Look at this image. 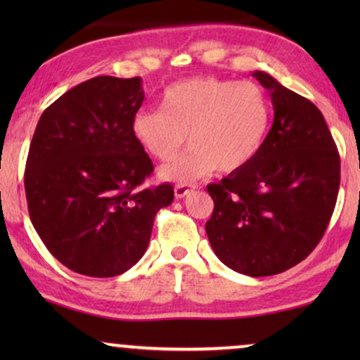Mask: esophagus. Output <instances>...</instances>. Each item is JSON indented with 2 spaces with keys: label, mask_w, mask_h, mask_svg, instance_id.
Here are the masks:
<instances>
[{
  "label": "esophagus",
  "mask_w": 360,
  "mask_h": 360,
  "mask_svg": "<svg viewBox=\"0 0 360 360\" xmlns=\"http://www.w3.org/2000/svg\"><path fill=\"white\" fill-rule=\"evenodd\" d=\"M195 190V186H188V185H176L175 186V198L180 200V198H185L186 195H190L191 191Z\"/></svg>",
  "instance_id": "obj_1"
}]
</instances>
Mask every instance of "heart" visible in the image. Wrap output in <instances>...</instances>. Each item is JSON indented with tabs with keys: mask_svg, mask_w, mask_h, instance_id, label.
I'll list each match as a JSON object with an SVG mask.
<instances>
[{
	"mask_svg": "<svg viewBox=\"0 0 360 360\" xmlns=\"http://www.w3.org/2000/svg\"><path fill=\"white\" fill-rule=\"evenodd\" d=\"M270 120V101L259 85L200 77L167 86L160 108L132 116L131 132L162 162L175 159L188 136L191 149L162 167L160 179L191 184L216 169L223 174L245 169L262 149Z\"/></svg>",
	"mask_w": 360,
	"mask_h": 360,
	"instance_id": "heart-1",
	"label": "heart"
}]
</instances>
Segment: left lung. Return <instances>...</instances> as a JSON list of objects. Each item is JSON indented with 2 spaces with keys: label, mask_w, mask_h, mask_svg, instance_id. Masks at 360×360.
Returning a JSON list of instances; mask_svg holds the SVG:
<instances>
[{
  "label": "left lung",
  "mask_w": 360,
  "mask_h": 360,
  "mask_svg": "<svg viewBox=\"0 0 360 360\" xmlns=\"http://www.w3.org/2000/svg\"><path fill=\"white\" fill-rule=\"evenodd\" d=\"M274 124L257 157L206 186L214 201L206 234L224 265L267 277L307 259L336 206L341 159L321 111L265 72Z\"/></svg>",
  "instance_id": "left-lung-1"
}]
</instances>
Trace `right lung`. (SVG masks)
<instances>
[{
    "mask_svg": "<svg viewBox=\"0 0 360 360\" xmlns=\"http://www.w3.org/2000/svg\"><path fill=\"white\" fill-rule=\"evenodd\" d=\"M144 101L141 77H95L52 103L34 132L24 172L34 229L53 257L88 277L129 270L150 240L157 211L174 201L131 132Z\"/></svg>",
    "mask_w": 360,
    "mask_h": 360,
    "instance_id": "add662e5",
    "label": "right lung"
}]
</instances>
